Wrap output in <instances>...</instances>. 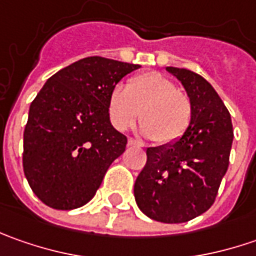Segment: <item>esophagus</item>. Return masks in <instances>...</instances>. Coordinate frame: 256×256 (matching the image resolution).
I'll use <instances>...</instances> for the list:
<instances>
[{
	"mask_svg": "<svg viewBox=\"0 0 256 256\" xmlns=\"http://www.w3.org/2000/svg\"><path fill=\"white\" fill-rule=\"evenodd\" d=\"M128 145H130V146H141L140 142H136V141L132 140V138H130V140H128Z\"/></svg>",
	"mask_w": 256,
	"mask_h": 256,
	"instance_id": "esophagus-1",
	"label": "esophagus"
}]
</instances>
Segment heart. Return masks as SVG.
<instances>
[{
  "label": "heart",
  "instance_id": "heart-1",
  "mask_svg": "<svg viewBox=\"0 0 256 256\" xmlns=\"http://www.w3.org/2000/svg\"><path fill=\"white\" fill-rule=\"evenodd\" d=\"M108 115L116 131H126L141 120V132L158 144L178 141L192 121L190 96L160 72L135 75L126 86L115 85L108 95Z\"/></svg>",
  "mask_w": 256,
  "mask_h": 256
}]
</instances>
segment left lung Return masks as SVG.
<instances>
[{"instance_id": "8db88e82", "label": "left lung", "mask_w": 256, "mask_h": 256, "mask_svg": "<svg viewBox=\"0 0 256 256\" xmlns=\"http://www.w3.org/2000/svg\"><path fill=\"white\" fill-rule=\"evenodd\" d=\"M192 102V121L178 141L146 148L134 195L155 221L181 224L211 208L230 165L234 131L230 111L212 85L185 68L166 66Z\"/></svg>"}]
</instances>
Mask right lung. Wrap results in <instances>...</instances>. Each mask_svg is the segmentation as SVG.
<instances>
[{
    "instance_id": "right-lung-1",
    "label": "right lung",
    "mask_w": 256,
    "mask_h": 256,
    "mask_svg": "<svg viewBox=\"0 0 256 256\" xmlns=\"http://www.w3.org/2000/svg\"><path fill=\"white\" fill-rule=\"evenodd\" d=\"M140 65L88 56L58 71L31 102L24 131L26 181L45 205L75 210L92 200L126 136L110 121L112 86Z\"/></svg>"
}]
</instances>
